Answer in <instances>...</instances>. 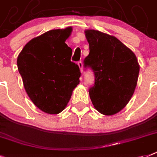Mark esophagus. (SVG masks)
<instances>
[{
    "label": "esophagus",
    "mask_w": 157,
    "mask_h": 157,
    "mask_svg": "<svg viewBox=\"0 0 157 157\" xmlns=\"http://www.w3.org/2000/svg\"><path fill=\"white\" fill-rule=\"evenodd\" d=\"M78 67H79L80 71L82 73V62H81V61L78 62Z\"/></svg>",
    "instance_id": "obj_1"
}]
</instances>
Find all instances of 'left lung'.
I'll return each mask as SVG.
<instances>
[{
	"mask_svg": "<svg viewBox=\"0 0 157 157\" xmlns=\"http://www.w3.org/2000/svg\"><path fill=\"white\" fill-rule=\"evenodd\" d=\"M90 53L84 67L94 74L89 94L94 108L105 116L118 113L130 101L140 66L134 53L116 37L94 29L85 31Z\"/></svg>",
	"mask_w": 157,
	"mask_h": 157,
	"instance_id": "8db88e82",
	"label": "left lung"
}]
</instances>
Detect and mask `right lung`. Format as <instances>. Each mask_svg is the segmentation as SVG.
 I'll return each instance as SVG.
<instances>
[{"instance_id":"obj_1","label":"right lung","mask_w":157,"mask_h":157,"mask_svg":"<svg viewBox=\"0 0 157 157\" xmlns=\"http://www.w3.org/2000/svg\"><path fill=\"white\" fill-rule=\"evenodd\" d=\"M71 31V27L47 31L30 40L17 57L25 90L46 113L63 111L79 83V67L71 61L72 50L65 43Z\"/></svg>"}]
</instances>
